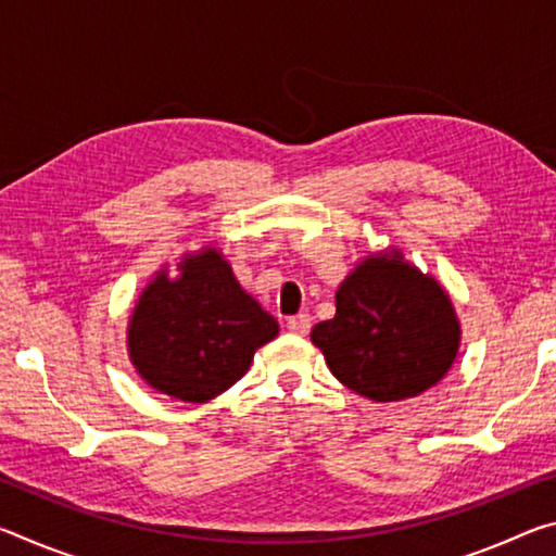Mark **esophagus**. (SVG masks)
I'll return each mask as SVG.
<instances>
[{"instance_id":"esophagus-1","label":"esophagus","mask_w":556,"mask_h":556,"mask_svg":"<svg viewBox=\"0 0 556 556\" xmlns=\"http://www.w3.org/2000/svg\"><path fill=\"white\" fill-rule=\"evenodd\" d=\"M287 328H289V333H294V336H306L308 328H312V318H308V314H296V316L287 318Z\"/></svg>"}]
</instances>
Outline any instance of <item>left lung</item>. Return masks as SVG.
I'll return each mask as SVG.
<instances>
[{
    "label": "left lung",
    "instance_id": "obj_1",
    "mask_svg": "<svg viewBox=\"0 0 556 556\" xmlns=\"http://www.w3.org/2000/svg\"><path fill=\"white\" fill-rule=\"evenodd\" d=\"M338 382L372 402L417 397L456 361L460 324L446 289L400 250L368 255L336 291V316L312 328Z\"/></svg>",
    "mask_w": 556,
    "mask_h": 556
}]
</instances>
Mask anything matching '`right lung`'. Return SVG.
I'll return each mask as SVG.
<instances>
[{
  "instance_id": "1",
  "label": "right lung",
  "mask_w": 556,
  "mask_h": 556,
  "mask_svg": "<svg viewBox=\"0 0 556 556\" xmlns=\"http://www.w3.org/2000/svg\"><path fill=\"white\" fill-rule=\"evenodd\" d=\"M178 277L159 269L127 326V351L149 388L184 402H208L248 372L260 345L279 333L235 279L218 250L188 252Z\"/></svg>"
}]
</instances>
